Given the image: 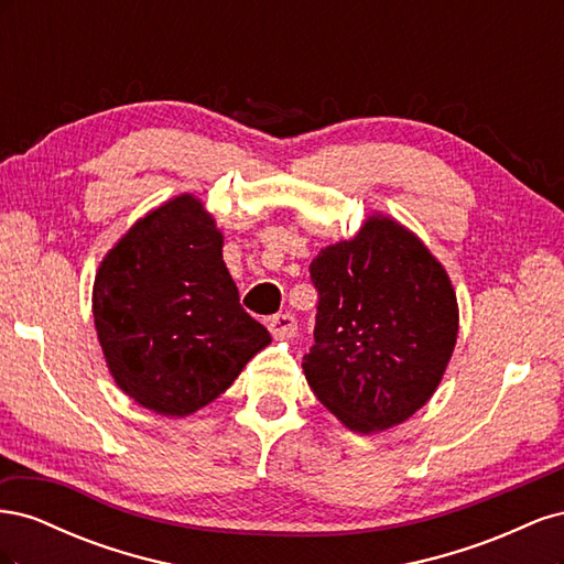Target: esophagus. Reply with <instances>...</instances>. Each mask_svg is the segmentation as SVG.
Segmentation results:
<instances>
[{
  "label": "esophagus",
  "instance_id": "1",
  "mask_svg": "<svg viewBox=\"0 0 564 564\" xmlns=\"http://www.w3.org/2000/svg\"><path fill=\"white\" fill-rule=\"evenodd\" d=\"M268 329L275 338H289L296 329V319L292 315H272L268 319Z\"/></svg>",
  "mask_w": 564,
  "mask_h": 564
}]
</instances>
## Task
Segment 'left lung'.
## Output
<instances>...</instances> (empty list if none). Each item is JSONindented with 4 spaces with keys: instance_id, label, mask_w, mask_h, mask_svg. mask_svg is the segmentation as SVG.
<instances>
[{
    "instance_id": "1",
    "label": "left lung",
    "mask_w": 564,
    "mask_h": 564,
    "mask_svg": "<svg viewBox=\"0 0 564 564\" xmlns=\"http://www.w3.org/2000/svg\"><path fill=\"white\" fill-rule=\"evenodd\" d=\"M311 278L319 303L303 373L315 398L360 435L414 416L445 377L458 336L445 265L377 212L350 240L319 249Z\"/></svg>"
}]
</instances>
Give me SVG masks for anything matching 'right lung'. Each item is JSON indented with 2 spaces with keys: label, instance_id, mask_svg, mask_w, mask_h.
I'll list each match as a JSON object with an SVG mask.
<instances>
[{
  "label": "right lung",
  "instance_id": "1",
  "mask_svg": "<svg viewBox=\"0 0 564 564\" xmlns=\"http://www.w3.org/2000/svg\"><path fill=\"white\" fill-rule=\"evenodd\" d=\"M91 311L115 383L169 419L214 402L270 344L240 305L224 232L191 193L162 202L119 237L96 270Z\"/></svg>",
  "mask_w": 564,
  "mask_h": 564
}]
</instances>
